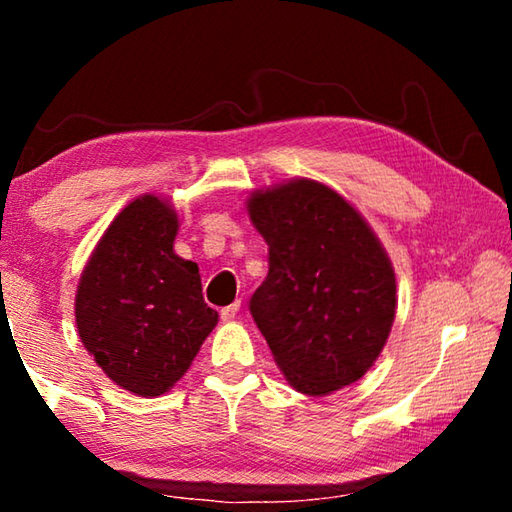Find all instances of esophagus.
Instances as JSON below:
<instances>
[{
	"mask_svg": "<svg viewBox=\"0 0 512 512\" xmlns=\"http://www.w3.org/2000/svg\"><path fill=\"white\" fill-rule=\"evenodd\" d=\"M239 307H241V300H235L232 305L223 307L221 309V320H235L237 314H239Z\"/></svg>",
	"mask_w": 512,
	"mask_h": 512,
	"instance_id": "esophagus-1",
	"label": "esophagus"
}]
</instances>
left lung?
<instances>
[{
	"label": "left lung",
	"instance_id": "left-lung-1",
	"mask_svg": "<svg viewBox=\"0 0 512 512\" xmlns=\"http://www.w3.org/2000/svg\"><path fill=\"white\" fill-rule=\"evenodd\" d=\"M268 244L253 314L296 391L320 397L366 375L395 318V271L363 216L341 194L298 178L248 198Z\"/></svg>",
	"mask_w": 512,
	"mask_h": 512
}]
</instances>
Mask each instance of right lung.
Returning a JSON list of instances; mask_svg holds the SVG:
<instances>
[{"mask_svg": "<svg viewBox=\"0 0 512 512\" xmlns=\"http://www.w3.org/2000/svg\"><path fill=\"white\" fill-rule=\"evenodd\" d=\"M178 214L146 194L94 248L76 289V327L97 366L140 397L167 393L192 366L219 314L194 262L173 253Z\"/></svg>", "mask_w": 512, "mask_h": 512, "instance_id": "1", "label": "right lung"}]
</instances>
